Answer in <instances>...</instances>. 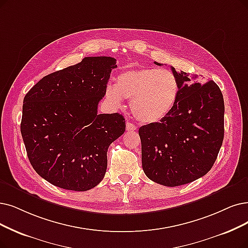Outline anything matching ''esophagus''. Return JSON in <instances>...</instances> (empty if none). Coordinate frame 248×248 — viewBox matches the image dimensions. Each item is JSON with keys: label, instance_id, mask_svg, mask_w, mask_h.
<instances>
[{"label": "esophagus", "instance_id": "esophagus-1", "mask_svg": "<svg viewBox=\"0 0 248 248\" xmlns=\"http://www.w3.org/2000/svg\"><path fill=\"white\" fill-rule=\"evenodd\" d=\"M126 129H127L128 131H134V130L137 129V127H136L133 123H131V122H129V121H127V123H126Z\"/></svg>", "mask_w": 248, "mask_h": 248}]
</instances>
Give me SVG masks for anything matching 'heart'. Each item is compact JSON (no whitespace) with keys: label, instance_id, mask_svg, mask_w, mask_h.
<instances>
[{"label":"heart","instance_id":"obj_1","mask_svg":"<svg viewBox=\"0 0 248 248\" xmlns=\"http://www.w3.org/2000/svg\"><path fill=\"white\" fill-rule=\"evenodd\" d=\"M179 91V82L172 72L136 68L119 74L115 85L107 86L106 96L115 107H120L123 98L130 100L136 119L143 123H155L172 112Z\"/></svg>","mask_w":248,"mask_h":248}]
</instances>
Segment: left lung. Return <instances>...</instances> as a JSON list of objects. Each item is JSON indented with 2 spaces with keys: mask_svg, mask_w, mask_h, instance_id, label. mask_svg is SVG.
Returning <instances> with one entry per match:
<instances>
[{
  "mask_svg": "<svg viewBox=\"0 0 248 248\" xmlns=\"http://www.w3.org/2000/svg\"><path fill=\"white\" fill-rule=\"evenodd\" d=\"M171 69L180 87L174 108L160 122L141 126L138 133L144 174L154 182L174 187L212 169L224 140L225 107L216 82H195L196 76L190 79L186 72Z\"/></svg>",
  "mask_w": 248,
  "mask_h": 248,
  "instance_id": "1",
  "label": "left lung"
}]
</instances>
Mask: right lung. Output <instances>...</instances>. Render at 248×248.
I'll use <instances>...</instances> for the list:
<instances>
[{"label": "right lung", "mask_w": 248, "mask_h": 248, "mask_svg": "<svg viewBox=\"0 0 248 248\" xmlns=\"http://www.w3.org/2000/svg\"><path fill=\"white\" fill-rule=\"evenodd\" d=\"M112 57H85L42 78L23 100L21 134L35 172L74 191L95 187L107 171V152L125 131L122 115L97 114Z\"/></svg>", "instance_id": "obj_1"}]
</instances>
